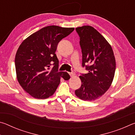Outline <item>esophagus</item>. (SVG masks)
<instances>
[{
	"label": "esophagus",
	"instance_id": "obj_1",
	"mask_svg": "<svg viewBox=\"0 0 135 135\" xmlns=\"http://www.w3.org/2000/svg\"><path fill=\"white\" fill-rule=\"evenodd\" d=\"M69 75H70L71 77H73V76H75V74H74V73H69Z\"/></svg>",
	"mask_w": 135,
	"mask_h": 135
}]
</instances>
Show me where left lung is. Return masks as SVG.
Here are the masks:
<instances>
[{
    "instance_id": "left-lung-1",
    "label": "left lung",
    "mask_w": 135,
    "mask_h": 135,
    "mask_svg": "<svg viewBox=\"0 0 135 135\" xmlns=\"http://www.w3.org/2000/svg\"><path fill=\"white\" fill-rule=\"evenodd\" d=\"M80 38L82 65L89 73L79 77L80 88L75 91L80 99L92 101L99 99L110 88L115 71V59L111 46L103 36L90 26L77 27Z\"/></svg>"
}]
</instances>
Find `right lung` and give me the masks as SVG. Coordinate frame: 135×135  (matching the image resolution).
<instances>
[{"label":"right lung","mask_w":135,"mask_h":135,"mask_svg":"<svg viewBox=\"0 0 135 135\" xmlns=\"http://www.w3.org/2000/svg\"><path fill=\"white\" fill-rule=\"evenodd\" d=\"M74 28L49 26L41 28L23 40L15 55L17 79L22 89L32 97L44 99L55 92L62 78L70 77L58 71L59 61L55 54L60 40ZM52 69H50L52 64Z\"/></svg>","instance_id":"add662e5"}]
</instances>
